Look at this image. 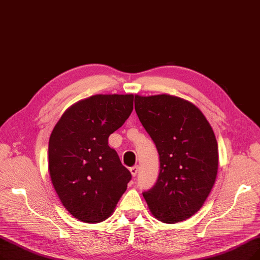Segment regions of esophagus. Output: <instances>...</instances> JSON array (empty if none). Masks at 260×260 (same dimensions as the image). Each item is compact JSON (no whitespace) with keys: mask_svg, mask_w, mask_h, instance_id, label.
<instances>
[{"mask_svg":"<svg viewBox=\"0 0 260 260\" xmlns=\"http://www.w3.org/2000/svg\"><path fill=\"white\" fill-rule=\"evenodd\" d=\"M138 170H139L138 166H134V167H132V168L129 169V171H131V173H132V175H133L134 177L137 175V173H138Z\"/></svg>","mask_w":260,"mask_h":260,"instance_id":"34e87169","label":"esophagus"}]
</instances>
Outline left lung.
I'll use <instances>...</instances> for the list:
<instances>
[{"instance_id":"8db88e82","label":"left lung","mask_w":260,"mask_h":260,"mask_svg":"<svg viewBox=\"0 0 260 260\" xmlns=\"http://www.w3.org/2000/svg\"><path fill=\"white\" fill-rule=\"evenodd\" d=\"M135 110L159 154L157 182L142 193L164 223L192 217L204 204L218 172V143L209 122L188 101L170 94L135 95Z\"/></svg>"}]
</instances>
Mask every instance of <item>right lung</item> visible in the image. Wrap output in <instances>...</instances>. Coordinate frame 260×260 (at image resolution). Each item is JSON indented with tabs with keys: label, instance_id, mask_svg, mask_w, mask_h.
I'll return each mask as SVG.
<instances>
[{
	"label": "right lung",
	"instance_id": "right-lung-1",
	"mask_svg": "<svg viewBox=\"0 0 260 260\" xmlns=\"http://www.w3.org/2000/svg\"><path fill=\"white\" fill-rule=\"evenodd\" d=\"M133 94H96L68 108L49 140V171L62 205L74 218L99 223L114 212L132 178L109 135L132 114Z\"/></svg>",
	"mask_w": 260,
	"mask_h": 260
}]
</instances>
